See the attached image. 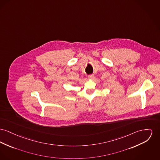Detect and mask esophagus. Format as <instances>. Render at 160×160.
<instances>
[{
    "instance_id": "34e87169",
    "label": "esophagus",
    "mask_w": 160,
    "mask_h": 160,
    "mask_svg": "<svg viewBox=\"0 0 160 160\" xmlns=\"http://www.w3.org/2000/svg\"><path fill=\"white\" fill-rule=\"evenodd\" d=\"M94 78V74H91V75H88V78H89V79H93Z\"/></svg>"
}]
</instances>
